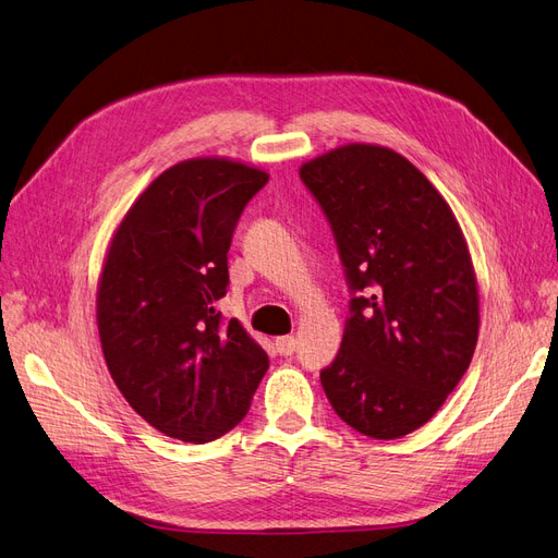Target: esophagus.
Returning <instances> with one entry per match:
<instances>
[{"label": "esophagus", "instance_id": "34e87169", "mask_svg": "<svg viewBox=\"0 0 558 558\" xmlns=\"http://www.w3.org/2000/svg\"><path fill=\"white\" fill-rule=\"evenodd\" d=\"M275 345H277V353H279V355L288 357V355H293V353H295V345H298V341H295L293 337H279Z\"/></svg>", "mask_w": 558, "mask_h": 558}]
</instances>
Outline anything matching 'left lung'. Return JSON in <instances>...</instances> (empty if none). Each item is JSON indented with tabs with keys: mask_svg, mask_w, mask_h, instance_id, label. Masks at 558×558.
<instances>
[{
	"mask_svg": "<svg viewBox=\"0 0 558 558\" xmlns=\"http://www.w3.org/2000/svg\"><path fill=\"white\" fill-rule=\"evenodd\" d=\"M300 180L332 228L351 291L323 390L355 432L407 436L444 407L477 343L462 228L432 182L388 147H337L306 161Z\"/></svg>",
	"mask_w": 558,
	"mask_h": 558,
	"instance_id": "obj_1",
	"label": "left lung"
}]
</instances>
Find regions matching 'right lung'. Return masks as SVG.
Instances as JSON below:
<instances>
[{
  "instance_id": "right-lung-1",
  "label": "right lung",
  "mask_w": 558,
  "mask_h": 558,
  "mask_svg": "<svg viewBox=\"0 0 558 558\" xmlns=\"http://www.w3.org/2000/svg\"><path fill=\"white\" fill-rule=\"evenodd\" d=\"M267 180L228 159L182 161L143 191L108 248L96 295L108 372L133 411L184 444L242 422L270 367L215 310L240 215Z\"/></svg>"
}]
</instances>
